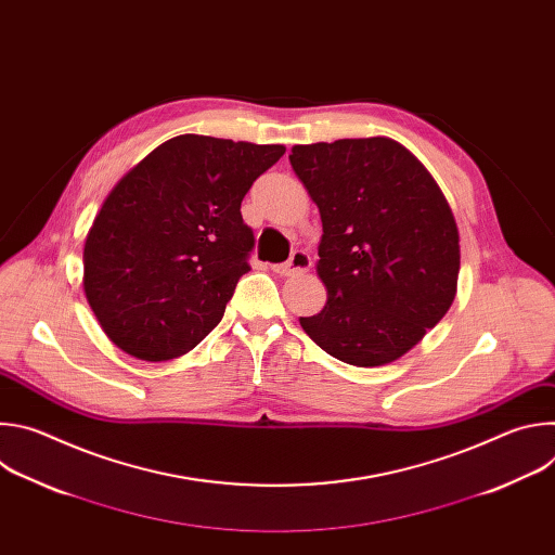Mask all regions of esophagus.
<instances>
[{
  "label": "esophagus",
  "instance_id": "obj_1",
  "mask_svg": "<svg viewBox=\"0 0 555 555\" xmlns=\"http://www.w3.org/2000/svg\"><path fill=\"white\" fill-rule=\"evenodd\" d=\"M309 268H311V257L305 250H294L285 263L274 268V272H279L283 276H296V274L309 272Z\"/></svg>",
  "mask_w": 555,
  "mask_h": 555
}]
</instances>
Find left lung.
<instances>
[{
  "mask_svg": "<svg viewBox=\"0 0 555 555\" xmlns=\"http://www.w3.org/2000/svg\"><path fill=\"white\" fill-rule=\"evenodd\" d=\"M289 165L323 219L321 313L305 334L353 366H379L413 349L450 309L459 230L433 176L390 138L296 144Z\"/></svg>",
  "mask_w": 555,
  "mask_h": 555,
  "instance_id": "obj_1",
  "label": "left lung"
}]
</instances>
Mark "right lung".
Wrapping results in <instances>:
<instances>
[{
  "instance_id": "add662e5",
  "label": "right lung",
  "mask_w": 555,
  "mask_h": 555,
  "mask_svg": "<svg viewBox=\"0 0 555 555\" xmlns=\"http://www.w3.org/2000/svg\"><path fill=\"white\" fill-rule=\"evenodd\" d=\"M283 153V144L186 133L116 184L83 253L88 302L116 347L171 360L219 325L255 248L242 199Z\"/></svg>"
}]
</instances>
